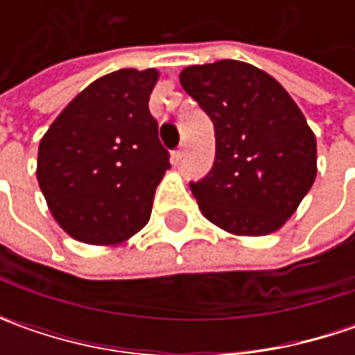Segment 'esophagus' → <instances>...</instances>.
I'll return each mask as SVG.
<instances>
[{
	"instance_id": "esophagus-1",
	"label": "esophagus",
	"mask_w": 355,
	"mask_h": 355,
	"mask_svg": "<svg viewBox=\"0 0 355 355\" xmlns=\"http://www.w3.org/2000/svg\"><path fill=\"white\" fill-rule=\"evenodd\" d=\"M182 157H184V148H178V150L171 154V164H180Z\"/></svg>"
}]
</instances>
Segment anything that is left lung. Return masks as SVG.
<instances>
[{"label":"left lung","mask_w":355,"mask_h":355,"mask_svg":"<svg viewBox=\"0 0 355 355\" xmlns=\"http://www.w3.org/2000/svg\"><path fill=\"white\" fill-rule=\"evenodd\" d=\"M185 92L215 126L211 171L191 182L201 213L233 235L279 231L316 180V138L291 94L249 62L193 64Z\"/></svg>","instance_id":"1"}]
</instances>
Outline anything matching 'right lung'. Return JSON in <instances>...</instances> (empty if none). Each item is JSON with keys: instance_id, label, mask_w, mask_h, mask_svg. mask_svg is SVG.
I'll use <instances>...</instances> for the list:
<instances>
[{"instance_id": "add662e5", "label": "right lung", "mask_w": 355, "mask_h": 355, "mask_svg": "<svg viewBox=\"0 0 355 355\" xmlns=\"http://www.w3.org/2000/svg\"><path fill=\"white\" fill-rule=\"evenodd\" d=\"M156 69H120L76 94L39 144L37 180L55 221L76 241L118 245L150 219L170 154L148 101Z\"/></svg>"}]
</instances>
